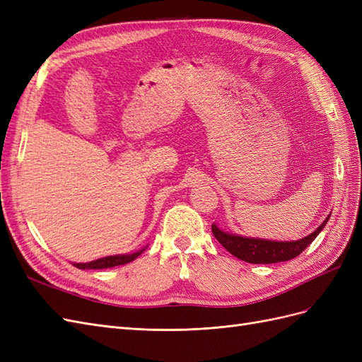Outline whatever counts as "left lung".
<instances>
[{
	"mask_svg": "<svg viewBox=\"0 0 362 362\" xmlns=\"http://www.w3.org/2000/svg\"><path fill=\"white\" fill-rule=\"evenodd\" d=\"M327 218L313 234L298 240V242H272V240L240 237L223 233L216 225L211 226V231L217 242L234 257L246 262H252V264H272V262L288 261L298 257L300 252L308 247L314 242V238L320 234V231L327 222Z\"/></svg>",
	"mask_w": 362,
	"mask_h": 362,
	"instance_id": "1",
	"label": "left lung"
}]
</instances>
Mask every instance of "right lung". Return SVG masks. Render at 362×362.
Listing matches in <instances>:
<instances>
[{
  "instance_id": "1",
  "label": "right lung",
  "mask_w": 362,
  "mask_h": 362,
  "mask_svg": "<svg viewBox=\"0 0 362 362\" xmlns=\"http://www.w3.org/2000/svg\"><path fill=\"white\" fill-rule=\"evenodd\" d=\"M144 250L145 249H141L139 252H134V254H128V255L104 257V258L95 259V261H90V262H76V264H74V266L81 269V270H84V269H108V267L124 266V264H127V262H131L133 259H136Z\"/></svg>"
}]
</instances>
